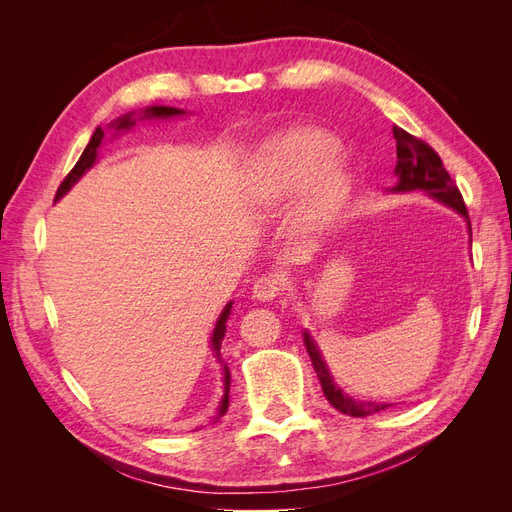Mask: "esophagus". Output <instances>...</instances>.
Listing matches in <instances>:
<instances>
[{
	"mask_svg": "<svg viewBox=\"0 0 512 512\" xmlns=\"http://www.w3.org/2000/svg\"><path fill=\"white\" fill-rule=\"evenodd\" d=\"M280 290H282V282H280V277H275V275H262V277H258L256 280V284H254V297L258 299V301H273L277 294H280Z\"/></svg>",
	"mask_w": 512,
	"mask_h": 512,
	"instance_id": "obj_1",
	"label": "esophagus"
}]
</instances>
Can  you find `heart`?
<instances>
[{
    "label": "heart",
    "mask_w": 512,
    "mask_h": 512,
    "mask_svg": "<svg viewBox=\"0 0 512 512\" xmlns=\"http://www.w3.org/2000/svg\"><path fill=\"white\" fill-rule=\"evenodd\" d=\"M337 141L322 130H299L269 145L256 158L250 181L262 205L275 207L290 200L292 230L303 239L324 235L354 190L350 166L333 153Z\"/></svg>",
    "instance_id": "heart-1"
}]
</instances>
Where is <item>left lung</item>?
<instances>
[{
  "instance_id": "8db88e82",
  "label": "left lung",
  "mask_w": 512,
  "mask_h": 512,
  "mask_svg": "<svg viewBox=\"0 0 512 512\" xmlns=\"http://www.w3.org/2000/svg\"><path fill=\"white\" fill-rule=\"evenodd\" d=\"M393 136L397 141V166H395L397 181L393 188H389L386 192L389 194L425 192L429 198L455 209L457 213L463 215V218H466L468 235H470V243H472V228H470L466 205H463V198L457 190V185L451 179V175L446 173V168H444L438 153L433 151L427 143H423L421 138H416L397 126H393ZM303 342H305L309 359H312V365L318 374L324 397L329 399V404L335 410L344 412L348 416H369V414L382 412L391 406V404H378V401H354L348 393L339 389V384H335L331 371H329V365H327V361H324V356L316 344V339L307 329L303 331Z\"/></svg>"
}]
</instances>
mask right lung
<instances>
[{
	"label": "right lung",
	"mask_w": 512,
	"mask_h": 512,
	"mask_svg": "<svg viewBox=\"0 0 512 512\" xmlns=\"http://www.w3.org/2000/svg\"><path fill=\"white\" fill-rule=\"evenodd\" d=\"M183 115H188L183 111V108H175V106H147L145 111H141V115H138V119H175V117H183ZM134 123H136V119H134V113H128V115H123V117H117L115 121H111L108 123V128L111 130H115V134L113 136H119V132H130L132 128H134ZM102 141H104V130L98 126L96 128V132L91 134V138H89V143H87V147H85V151L81 153V158H79V162L74 164V168L70 170V175L61 181V185H59V190H57V194H55V203L57 200L61 198V196H66L70 190H72V185L79 181L89 168H94V164L98 162V149H100V145H102ZM230 309H232V301H228L226 303V307L222 309V314L218 316V320H215V329H213V333H211V350H213V354H215V359H218V363H222V382H224V393H222V399H220V406H218V414L213 416V421H218V418H222L224 414H226V410H228V404H230V399H228V391H230V371H228V365L222 361V342H224V337H226V322H228V318H230Z\"/></svg>",
	"instance_id": "1"
}]
</instances>
